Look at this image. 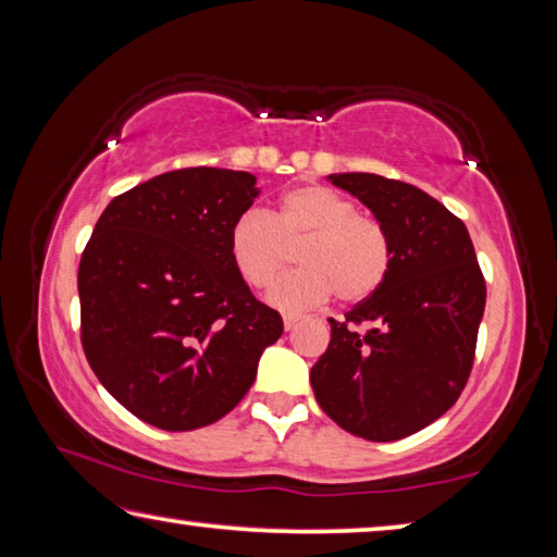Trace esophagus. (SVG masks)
Returning <instances> with one entry per match:
<instances>
[{"label": "esophagus", "instance_id": "obj_1", "mask_svg": "<svg viewBox=\"0 0 557 557\" xmlns=\"http://www.w3.org/2000/svg\"><path fill=\"white\" fill-rule=\"evenodd\" d=\"M299 319H301V317H297V314H285V319H282V322H285L287 332H292V329H295V326L299 324Z\"/></svg>", "mask_w": 557, "mask_h": 557}]
</instances>
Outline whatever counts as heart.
<instances>
[{
	"instance_id": "obj_1",
	"label": "heart",
	"mask_w": 557,
	"mask_h": 557,
	"mask_svg": "<svg viewBox=\"0 0 557 557\" xmlns=\"http://www.w3.org/2000/svg\"><path fill=\"white\" fill-rule=\"evenodd\" d=\"M295 244L306 268L265 292L270 305L287 314L324 305L334 292L342 301H361L383 285L391 270L393 250L383 225L358 213L351 199L319 184L289 188L268 219L248 211L231 228L233 265L252 287L271 282Z\"/></svg>"
}]
</instances>
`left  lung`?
<instances>
[{"mask_svg":"<svg viewBox=\"0 0 557 557\" xmlns=\"http://www.w3.org/2000/svg\"><path fill=\"white\" fill-rule=\"evenodd\" d=\"M391 238V270L369 299L329 319L332 342L312 366L317 403L338 428L393 442L457 403L474 361L486 285L467 225L422 188L379 174H329ZM366 323V333L355 326Z\"/></svg>","mask_w":557,"mask_h":557,"instance_id":"left-lung-1","label":"left lung"}]
</instances>
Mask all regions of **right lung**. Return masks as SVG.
I'll list each match as a JSON object with an SVG mask.
<instances>
[{
  "mask_svg": "<svg viewBox=\"0 0 557 557\" xmlns=\"http://www.w3.org/2000/svg\"><path fill=\"white\" fill-rule=\"evenodd\" d=\"M256 182L213 166L159 174L115 196L83 250V351L147 425L186 432L221 420L282 336V317L250 295L231 258Z\"/></svg>",
  "mask_w": 557,
  "mask_h": 557,
  "instance_id": "right-lung-1",
  "label": "right lung"
}]
</instances>
